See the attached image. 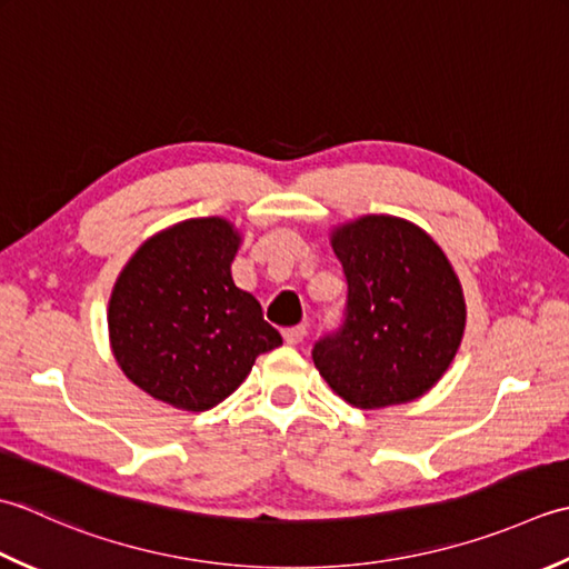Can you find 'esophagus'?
<instances>
[{
  "label": "esophagus",
  "mask_w": 569,
  "mask_h": 569,
  "mask_svg": "<svg viewBox=\"0 0 569 569\" xmlns=\"http://www.w3.org/2000/svg\"><path fill=\"white\" fill-rule=\"evenodd\" d=\"M307 336V327H289L282 331V339L289 343V346H297L301 339Z\"/></svg>",
  "instance_id": "34e87169"
}]
</instances>
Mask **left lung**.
I'll use <instances>...</instances> for the list:
<instances>
[{"instance_id": "obj_1", "label": "left lung", "mask_w": 569, "mask_h": 569, "mask_svg": "<svg viewBox=\"0 0 569 569\" xmlns=\"http://www.w3.org/2000/svg\"><path fill=\"white\" fill-rule=\"evenodd\" d=\"M346 277L341 327L311 349L336 396L361 410L425 396L455 361L467 323L459 277L410 220L363 216L331 233Z\"/></svg>"}]
</instances>
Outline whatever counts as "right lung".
<instances>
[{
  "mask_svg": "<svg viewBox=\"0 0 569 569\" xmlns=\"http://www.w3.org/2000/svg\"><path fill=\"white\" fill-rule=\"evenodd\" d=\"M240 246L226 218H191L149 238L114 282L108 329L114 361L137 388L203 412L282 343L262 307L230 277Z\"/></svg>",
  "mask_w": 569,
  "mask_h": 569,
  "instance_id": "right-lung-1",
  "label": "right lung"
}]
</instances>
